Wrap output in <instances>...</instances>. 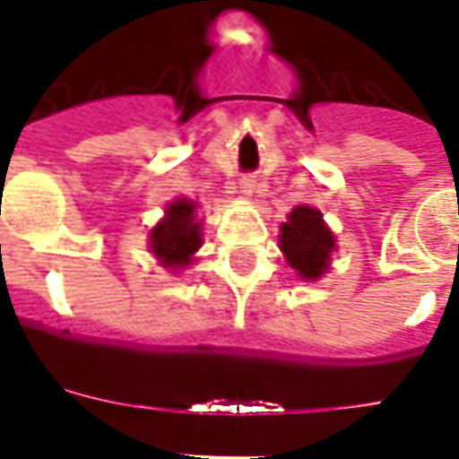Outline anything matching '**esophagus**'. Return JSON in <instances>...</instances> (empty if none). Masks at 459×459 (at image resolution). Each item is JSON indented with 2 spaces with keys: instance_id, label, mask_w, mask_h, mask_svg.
<instances>
[{
  "instance_id": "34e87169",
  "label": "esophagus",
  "mask_w": 459,
  "mask_h": 459,
  "mask_svg": "<svg viewBox=\"0 0 459 459\" xmlns=\"http://www.w3.org/2000/svg\"><path fill=\"white\" fill-rule=\"evenodd\" d=\"M240 191L243 194H253L255 191V179L253 177H240Z\"/></svg>"
}]
</instances>
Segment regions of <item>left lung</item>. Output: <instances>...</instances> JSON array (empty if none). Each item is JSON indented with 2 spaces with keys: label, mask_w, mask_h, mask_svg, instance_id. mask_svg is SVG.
<instances>
[{
  "label": "left lung",
  "mask_w": 459,
  "mask_h": 459,
  "mask_svg": "<svg viewBox=\"0 0 459 459\" xmlns=\"http://www.w3.org/2000/svg\"><path fill=\"white\" fill-rule=\"evenodd\" d=\"M288 219L280 229V248L299 278L317 280L322 273H327L334 236L317 209L298 206Z\"/></svg>",
  "instance_id": "left-lung-1"
}]
</instances>
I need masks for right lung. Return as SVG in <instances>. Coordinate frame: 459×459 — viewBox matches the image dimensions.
I'll use <instances>...</instances> for the list:
<instances>
[{
    "mask_svg": "<svg viewBox=\"0 0 459 459\" xmlns=\"http://www.w3.org/2000/svg\"><path fill=\"white\" fill-rule=\"evenodd\" d=\"M194 204L179 199L169 204L167 219L150 233L152 253L161 260L164 268H184L201 246V229L194 221Z\"/></svg>",
    "mask_w": 459,
    "mask_h": 459,
    "instance_id": "right-lung-1",
    "label": "right lung"
}]
</instances>
